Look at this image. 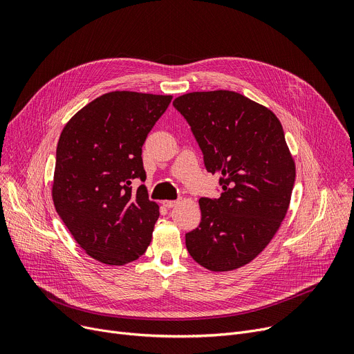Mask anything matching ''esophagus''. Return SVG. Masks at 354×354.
<instances>
[{"label": "esophagus", "mask_w": 354, "mask_h": 354, "mask_svg": "<svg viewBox=\"0 0 354 354\" xmlns=\"http://www.w3.org/2000/svg\"><path fill=\"white\" fill-rule=\"evenodd\" d=\"M162 203H163V207H166V208H174L178 203V201H163Z\"/></svg>", "instance_id": "34e87169"}]
</instances>
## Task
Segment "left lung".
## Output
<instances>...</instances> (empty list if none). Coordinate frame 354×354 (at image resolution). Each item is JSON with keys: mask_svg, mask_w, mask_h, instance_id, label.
<instances>
[{"mask_svg": "<svg viewBox=\"0 0 354 354\" xmlns=\"http://www.w3.org/2000/svg\"><path fill=\"white\" fill-rule=\"evenodd\" d=\"M174 106L224 191L199 199L201 224L185 236L188 252L209 271L236 270L270 244L290 207L295 163L283 126L268 107L230 90L187 93Z\"/></svg>", "mask_w": 354, "mask_h": 354, "instance_id": "8db88e82", "label": "left lung"}]
</instances>
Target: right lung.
Segmentation results:
<instances>
[{"instance_id":"right-lung-1","label":"right lung","mask_w":354,"mask_h":354,"mask_svg":"<svg viewBox=\"0 0 354 354\" xmlns=\"http://www.w3.org/2000/svg\"><path fill=\"white\" fill-rule=\"evenodd\" d=\"M172 96L110 91L80 109L63 127L55 152L53 202L87 255L107 266L142 257L159 205L149 201L142 146Z\"/></svg>"}]
</instances>
